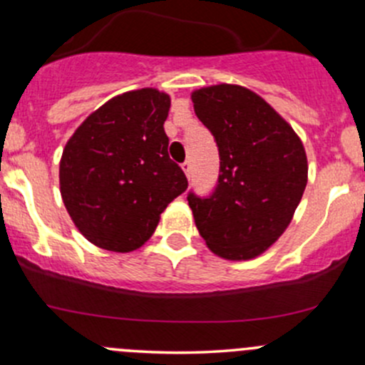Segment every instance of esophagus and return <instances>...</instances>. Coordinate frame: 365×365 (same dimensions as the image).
Masks as SVG:
<instances>
[{
    "label": "esophagus",
    "mask_w": 365,
    "mask_h": 365,
    "mask_svg": "<svg viewBox=\"0 0 365 365\" xmlns=\"http://www.w3.org/2000/svg\"><path fill=\"white\" fill-rule=\"evenodd\" d=\"M182 169H183V173H185V175H187V178H190V175H192V162L185 160L182 164Z\"/></svg>",
    "instance_id": "obj_1"
}]
</instances>
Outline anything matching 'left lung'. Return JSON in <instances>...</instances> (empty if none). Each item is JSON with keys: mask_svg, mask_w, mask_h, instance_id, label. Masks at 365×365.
I'll list each match as a JSON object with an SVG mask.
<instances>
[{"mask_svg": "<svg viewBox=\"0 0 365 365\" xmlns=\"http://www.w3.org/2000/svg\"><path fill=\"white\" fill-rule=\"evenodd\" d=\"M194 111L219 150L208 196L187 194L196 226L213 252L249 259L288 227L307 185V157L293 128L252 91L217 84L192 93Z\"/></svg>", "mask_w": 365, "mask_h": 365, "instance_id": "1", "label": "left lung"}]
</instances>
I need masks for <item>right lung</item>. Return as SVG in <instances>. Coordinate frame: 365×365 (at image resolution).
Wrapping results in <instances>:
<instances>
[{"instance_id": "1", "label": "right lung", "mask_w": 365, "mask_h": 365, "mask_svg": "<svg viewBox=\"0 0 365 365\" xmlns=\"http://www.w3.org/2000/svg\"><path fill=\"white\" fill-rule=\"evenodd\" d=\"M171 101L143 88L118 95L73 132L60 162V189L81 233L102 249L128 252L153 235L160 213L185 192L164 132Z\"/></svg>"}]
</instances>
